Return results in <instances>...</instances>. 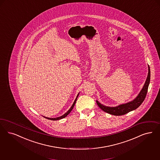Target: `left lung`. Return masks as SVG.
<instances>
[{
    "label": "left lung",
    "instance_id": "8db88e82",
    "mask_svg": "<svg viewBox=\"0 0 160 160\" xmlns=\"http://www.w3.org/2000/svg\"><path fill=\"white\" fill-rule=\"evenodd\" d=\"M150 77H151V71H150V68L148 65V74L147 80L142 89L141 90L140 93H139V95L132 101H130L129 102L126 103L124 104L120 105L115 107H106L105 105H103L102 104H101L98 101H96V103L98 107L103 111L114 115H124L128 112H129L130 111H132L133 110L138 108L142 104V103L143 102V101L145 99V97L147 96L148 89L149 84L150 82Z\"/></svg>",
    "mask_w": 160,
    "mask_h": 160
}]
</instances>
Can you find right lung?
I'll return each mask as SVG.
<instances>
[{
  "label": "right lung",
  "mask_w": 160,
  "mask_h": 160,
  "mask_svg": "<svg viewBox=\"0 0 160 160\" xmlns=\"http://www.w3.org/2000/svg\"><path fill=\"white\" fill-rule=\"evenodd\" d=\"M78 95H79V93L77 95V97H76V99H75L74 102L73 103V104L72 105V106H71V107L70 108V109H69V110H68L66 113H65L64 115H62V116H61V117H57V118H48V117H44L46 118H47V119H48V120H60V119L64 118H65V117H67V115H68V114L70 113L71 111H72V109L73 108H74V105H75V103L76 102L77 97L78 96Z\"/></svg>",
  "instance_id": "right-lung-1"
}]
</instances>
